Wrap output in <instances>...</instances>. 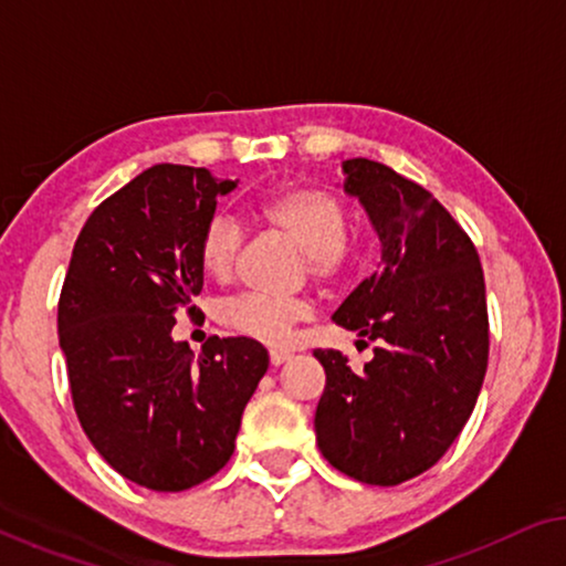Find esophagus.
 I'll return each mask as SVG.
<instances>
[{
  "instance_id": "esophagus-1",
  "label": "esophagus",
  "mask_w": 566,
  "mask_h": 566,
  "mask_svg": "<svg viewBox=\"0 0 566 566\" xmlns=\"http://www.w3.org/2000/svg\"><path fill=\"white\" fill-rule=\"evenodd\" d=\"M285 360H291V353H285V350H270V366H283Z\"/></svg>"
}]
</instances>
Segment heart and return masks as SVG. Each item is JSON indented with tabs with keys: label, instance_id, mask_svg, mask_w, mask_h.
<instances>
[{
	"label": "heart",
	"instance_id": "obj_1",
	"mask_svg": "<svg viewBox=\"0 0 566 566\" xmlns=\"http://www.w3.org/2000/svg\"><path fill=\"white\" fill-rule=\"evenodd\" d=\"M258 219L275 234L289 237L304 252L306 273L319 283H337L355 273L366 258V244L347 231L350 213L335 192L322 188H289L273 192L258 206ZM244 227L234 216L213 213L198 239L200 265L213 281H229L237 273L244 247ZM312 316L306 298L242 293L223 301L219 322L234 335L275 345L289 337L298 322Z\"/></svg>",
	"mask_w": 566,
	"mask_h": 566
}]
</instances>
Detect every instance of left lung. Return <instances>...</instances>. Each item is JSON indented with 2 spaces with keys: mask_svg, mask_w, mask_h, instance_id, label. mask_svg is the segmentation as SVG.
<instances>
[{
  "mask_svg": "<svg viewBox=\"0 0 566 566\" xmlns=\"http://www.w3.org/2000/svg\"><path fill=\"white\" fill-rule=\"evenodd\" d=\"M343 169L384 268L332 316L358 345L376 343L374 360L355 374L339 350H314L327 374L316 443L343 474L394 486L436 467L474 412L490 358L484 273L474 242L422 185L363 157Z\"/></svg>",
  "mask_w": 566,
  "mask_h": 566,
  "instance_id": "1",
  "label": "left lung"
}]
</instances>
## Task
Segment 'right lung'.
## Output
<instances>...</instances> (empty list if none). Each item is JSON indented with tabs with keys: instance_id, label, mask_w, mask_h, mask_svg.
<instances>
[{
	"instance_id": "1",
	"label": "right lung",
	"mask_w": 566,
	"mask_h": 566,
	"mask_svg": "<svg viewBox=\"0 0 566 566\" xmlns=\"http://www.w3.org/2000/svg\"><path fill=\"white\" fill-rule=\"evenodd\" d=\"M237 182L203 167L154 165L105 198L76 237L59 298L74 412L120 476L154 492L190 490L227 467L247 401L268 370L258 339L175 343L198 312V239L216 196Z\"/></svg>"
}]
</instances>
